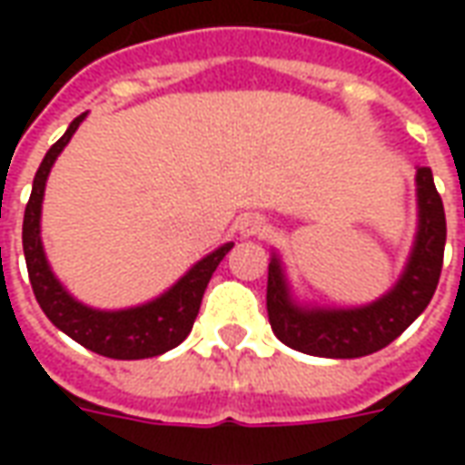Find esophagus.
I'll use <instances>...</instances> for the list:
<instances>
[{
  "label": "esophagus",
  "mask_w": 465,
  "mask_h": 465,
  "mask_svg": "<svg viewBox=\"0 0 465 465\" xmlns=\"http://www.w3.org/2000/svg\"><path fill=\"white\" fill-rule=\"evenodd\" d=\"M239 229H242V233H246V236L262 233L263 219L262 216H246V219H242V223H239Z\"/></svg>",
  "instance_id": "1"
}]
</instances>
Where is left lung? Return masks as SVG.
Segmentation results:
<instances>
[{
	"instance_id": "1",
	"label": "left lung",
	"mask_w": 465,
	"mask_h": 465,
	"mask_svg": "<svg viewBox=\"0 0 465 465\" xmlns=\"http://www.w3.org/2000/svg\"><path fill=\"white\" fill-rule=\"evenodd\" d=\"M419 236L399 283L363 309H299L289 299L282 266L269 263L266 312L273 333L289 349L323 359H359L389 346L416 322L439 286L446 246V213L433 173L419 166Z\"/></svg>"
}]
</instances>
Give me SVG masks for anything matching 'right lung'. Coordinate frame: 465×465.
Instances as JSON below:
<instances>
[{
    "label": "right lung",
    "instance_id": "1",
    "mask_svg": "<svg viewBox=\"0 0 465 465\" xmlns=\"http://www.w3.org/2000/svg\"><path fill=\"white\" fill-rule=\"evenodd\" d=\"M82 119H84V114L76 116L74 122L69 124L64 136L52 143V149L46 152L39 169H36L32 196L26 202L22 246H25L32 292H35L42 312L46 313V319L54 323L59 331H64L76 343H82L84 349L94 351L106 359H152V356L172 351L173 346H179L189 336L193 322H196L199 306H202L203 292L209 286V279L216 272V266L222 263L223 256L232 252L233 243H223L222 249L209 253L186 276H182L179 283H173L169 292L152 303L126 309V312H96L84 303L74 302L62 289V283L56 282L49 263H46L42 239H39V216H42V199H45V183L49 169H52L59 152L69 143Z\"/></svg>",
    "mask_w": 465,
    "mask_h": 465
}]
</instances>
